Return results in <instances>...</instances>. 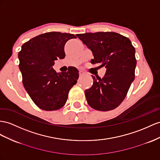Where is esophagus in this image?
<instances>
[{"label": "esophagus", "mask_w": 160, "mask_h": 160, "mask_svg": "<svg viewBox=\"0 0 160 160\" xmlns=\"http://www.w3.org/2000/svg\"><path fill=\"white\" fill-rule=\"evenodd\" d=\"M84 72L83 71L80 70V71L79 72V75H80V76H84Z\"/></svg>", "instance_id": "obj_1"}]
</instances>
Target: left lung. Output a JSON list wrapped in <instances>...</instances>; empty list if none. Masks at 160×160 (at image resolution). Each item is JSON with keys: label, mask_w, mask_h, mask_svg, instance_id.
Returning a JSON list of instances; mask_svg holds the SVG:
<instances>
[{"label": "left lung", "mask_w": 160, "mask_h": 160, "mask_svg": "<svg viewBox=\"0 0 160 160\" xmlns=\"http://www.w3.org/2000/svg\"><path fill=\"white\" fill-rule=\"evenodd\" d=\"M92 52L91 63L105 67L101 78L92 76V87L85 95L90 107L98 111L116 109L124 101L135 78V48L126 36L113 32L77 34Z\"/></svg>", "instance_id": "8db88e82"}]
</instances>
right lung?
Masks as SVG:
<instances>
[{
  "label": "right lung",
  "mask_w": 160,
  "mask_h": 160,
  "mask_svg": "<svg viewBox=\"0 0 160 160\" xmlns=\"http://www.w3.org/2000/svg\"><path fill=\"white\" fill-rule=\"evenodd\" d=\"M76 38L74 34L47 32L28 40L18 53L22 82L34 103L45 111L63 107L68 93L77 83L79 72L74 67L57 73L52 69L55 61L65 58L67 41Z\"/></svg>",
  "instance_id": "1"
}]
</instances>
